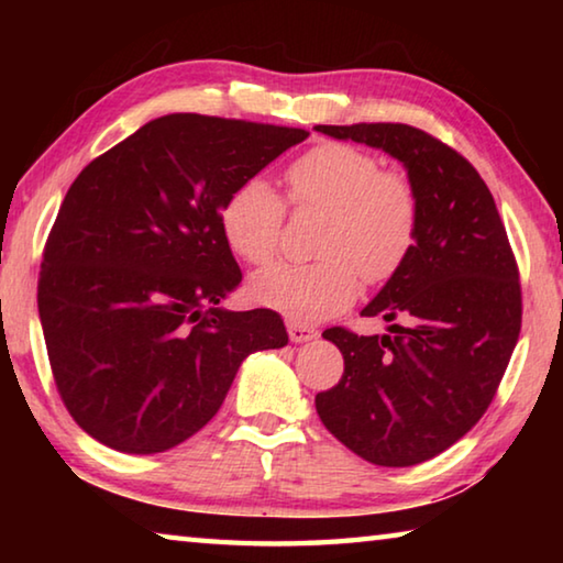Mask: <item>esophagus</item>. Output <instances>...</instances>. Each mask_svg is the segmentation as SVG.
I'll use <instances>...</instances> for the list:
<instances>
[{
	"mask_svg": "<svg viewBox=\"0 0 563 563\" xmlns=\"http://www.w3.org/2000/svg\"><path fill=\"white\" fill-rule=\"evenodd\" d=\"M288 335H290L292 342H308V340L316 338V330L308 328V325H302V322L290 320L288 322Z\"/></svg>",
	"mask_w": 563,
	"mask_h": 563,
	"instance_id": "34e87169",
	"label": "esophagus"
}]
</instances>
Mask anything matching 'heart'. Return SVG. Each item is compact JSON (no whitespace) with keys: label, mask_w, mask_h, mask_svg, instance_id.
<instances>
[{"label":"heart","mask_w":563,"mask_h":563,"mask_svg":"<svg viewBox=\"0 0 563 563\" xmlns=\"http://www.w3.org/2000/svg\"><path fill=\"white\" fill-rule=\"evenodd\" d=\"M290 201L328 211L316 263H275L253 275L251 295L292 318L338 316L365 283H385L402 268L419 231V194L405 170L350 144H320L285 170ZM221 233L251 265L278 253L285 203L263 178H247L221 206Z\"/></svg>","instance_id":"obj_1"}]
</instances>
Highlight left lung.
I'll return each mask as SVG.
<instances>
[{"mask_svg": "<svg viewBox=\"0 0 563 563\" xmlns=\"http://www.w3.org/2000/svg\"><path fill=\"white\" fill-rule=\"evenodd\" d=\"M402 161L419 194L417 243L377 298L389 335L328 328L345 373L318 393L322 424L379 466L442 454L492 405L521 330V283L497 203L476 168L407 123L316 126Z\"/></svg>", "mask_w": 563, "mask_h": 563, "instance_id": "1", "label": "left lung"}]
</instances>
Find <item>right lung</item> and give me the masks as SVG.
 Returning a JSON list of instances; mask_svg holds the SVG:
<instances>
[{
    "label": "right lung",
    "mask_w": 563,
    "mask_h": 563,
    "mask_svg": "<svg viewBox=\"0 0 563 563\" xmlns=\"http://www.w3.org/2000/svg\"><path fill=\"white\" fill-rule=\"evenodd\" d=\"M305 139L168 113L76 176L36 302L56 389L93 440L166 452L211 422L251 352L288 345L278 312L218 308L243 278L218 216L233 188Z\"/></svg>",
    "instance_id": "right-lung-1"
}]
</instances>
